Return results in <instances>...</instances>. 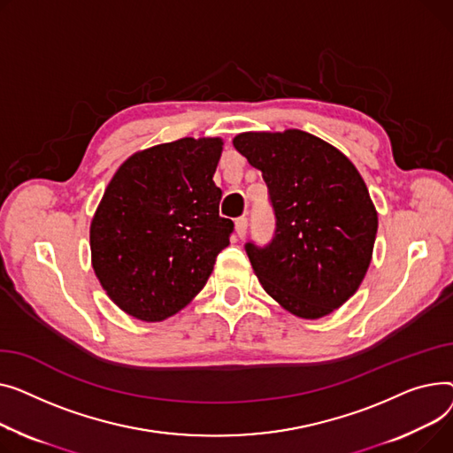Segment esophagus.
Returning <instances> with one entry per match:
<instances>
[{"label":"esophagus","instance_id":"esophagus-1","mask_svg":"<svg viewBox=\"0 0 453 453\" xmlns=\"http://www.w3.org/2000/svg\"><path fill=\"white\" fill-rule=\"evenodd\" d=\"M247 228H249V219L247 218H237L235 219V234L239 237H245L247 235Z\"/></svg>","mask_w":453,"mask_h":453}]
</instances>
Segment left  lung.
I'll return each instance as SVG.
<instances>
[{
	"mask_svg": "<svg viewBox=\"0 0 453 453\" xmlns=\"http://www.w3.org/2000/svg\"><path fill=\"white\" fill-rule=\"evenodd\" d=\"M232 142L261 172L276 214L273 242L245 245L261 287L298 318L331 314L358 290L373 257L379 216L362 175L302 129L247 131Z\"/></svg>",
	"mask_w": 453,
	"mask_h": 453,
	"instance_id": "left-lung-1",
	"label": "left lung"
}]
</instances>
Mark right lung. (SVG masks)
I'll return each instance as SVG.
<instances>
[{"instance_id":"obj_1","label":"right lung","mask_w":453,"mask_h":453,"mask_svg":"<svg viewBox=\"0 0 453 453\" xmlns=\"http://www.w3.org/2000/svg\"><path fill=\"white\" fill-rule=\"evenodd\" d=\"M219 137L133 153L105 188L89 228L93 271L111 302L161 322L206 285L234 223L219 216Z\"/></svg>"}]
</instances>
